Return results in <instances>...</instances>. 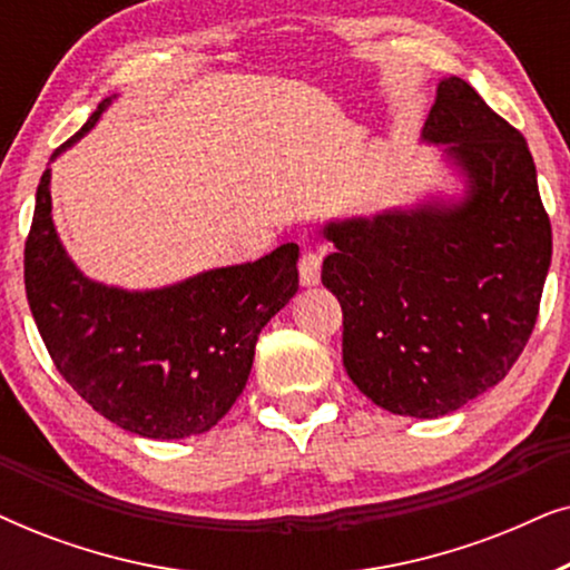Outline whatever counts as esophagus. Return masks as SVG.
Here are the masks:
<instances>
[{
    "label": "esophagus",
    "mask_w": 570,
    "mask_h": 570,
    "mask_svg": "<svg viewBox=\"0 0 570 570\" xmlns=\"http://www.w3.org/2000/svg\"><path fill=\"white\" fill-rule=\"evenodd\" d=\"M298 272H301L303 285L306 287L318 285V279H322V254H316V252L303 254L298 262Z\"/></svg>",
    "instance_id": "esophagus-1"
}]
</instances>
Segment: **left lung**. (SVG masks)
I'll return each instance as SVG.
<instances>
[{
	"mask_svg": "<svg viewBox=\"0 0 570 570\" xmlns=\"http://www.w3.org/2000/svg\"><path fill=\"white\" fill-rule=\"evenodd\" d=\"M423 139L446 145L466 197L326 223L322 283L342 306L353 384L394 415L441 417L519 361L552 228L527 139L462 77L441 80Z\"/></svg>",
	"mask_w": 570,
	"mask_h": 570,
	"instance_id": "8db88e82",
	"label": "left lung"
}]
</instances>
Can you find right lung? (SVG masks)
Here are the masks:
<instances>
[{"label": "right lung", "mask_w": 570, "mask_h": 570, "mask_svg": "<svg viewBox=\"0 0 570 570\" xmlns=\"http://www.w3.org/2000/svg\"><path fill=\"white\" fill-rule=\"evenodd\" d=\"M108 104L100 100L53 158L90 131ZM49 184L46 168L26 240V293L57 371L129 433L170 441L209 431L244 392L264 324L298 293V246L129 293L75 267L53 228Z\"/></svg>", "instance_id": "1"}]
</instances>
